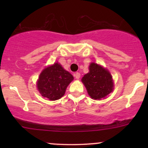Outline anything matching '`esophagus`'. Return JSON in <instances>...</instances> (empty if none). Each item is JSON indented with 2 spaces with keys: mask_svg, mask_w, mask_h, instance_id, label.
Here are the masks:
<instances>
[{
  "mask_svg": "<svg viewBox=\"0 0 148 148\" xmlns=\"http://www.w3.org/2000/svg\"><path fill=\"white\" fill-rule=\"evenodd\" d=\"M74 76H75V78L76 79H79V78L81 77V74H80V73H79V72H76L74 74Z\"/></svg>",
  "mask_w": 148,
  "mask_h": 148,
  "instance_id": "34e87169",
  "label": "esophagus"
}]
</instances>
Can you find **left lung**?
<instances>
[{"label": "left lung", "mask_w": 148, "mask_h": 148, "mask_svg": "<svg viewBox=\"0 0 148 148\" xmlns=\"http://www.w3.org/2000/svg\"><path fill=\"white\" fill-rule=\"evenodd\" d=\"M81 81L88 95L93 99L105 98L113 90V81L107 69L95 62L89 66V72L85 74Z\"/></svg>", "instance_id": "obj_1"}]
</instances>
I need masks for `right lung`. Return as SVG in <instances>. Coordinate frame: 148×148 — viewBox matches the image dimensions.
Returning a JSON list of instances; mask_svg holds the SVG:
<instances>
[{
    "label": "right lung",
    "mask_w": 148,
    "mask_h": 148,
    "mask_svg": "<svg viewBox=\"0 0 148 148\" xmlns=\"http://www.w3.org/2000/svg\"><path fill=\"white\" fill-rule=\"evenodd\" d=\"M73 79L70 73L64 69L60 64L56 62L41 72L37 87L42 97L54 101L64 95L66 88Z\"/></svg>",
    "instance_id": "right-lung-1"
}]
</instances>
